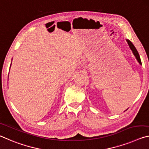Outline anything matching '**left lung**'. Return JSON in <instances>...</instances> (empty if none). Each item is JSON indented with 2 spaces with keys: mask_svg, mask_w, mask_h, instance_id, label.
<instances>
[{
  "mask_svg": "<svg viewBox=\"0 0 149 149\" xmlns=\"http://www.w3.org/2000/svg\"><path fill=\"white\" fill-rule=\"evenodd\" d=\"M126 41H127V42L129 46H130L131 50L132 51V52H133V53L134 56H135V57L136 59L137 60V61L139 62V64H140L141 65H142V63H141V58H140L139 54L137 50L136 49L135 47V46H134V45L133 44V43H131V41L130 40H126ZM127 109H126V110H127ZM126 110H125V111H126Z\"/></svg>",
  "mask_w": 149,
  "mask_h": 149,
  "instance_id": "left-lung-1",
  "label": "left lung"
}]
</instances>
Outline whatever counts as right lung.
<instances>
[{"instance_id": "right-lung-1", "label": "right lung", "mask_w": 149, "mask_h": 149, "mask_svg": "<svg viewBox=\"0 0 149 149\" xmlns=\"http://www.w3.org/2000/svg\"><path fill=\"white\" fill-rule=\"evenodd\" d=\"M11 64H12V63H11ZM11 64H10V67H11Z\"/></svg>"}]
</instances>
